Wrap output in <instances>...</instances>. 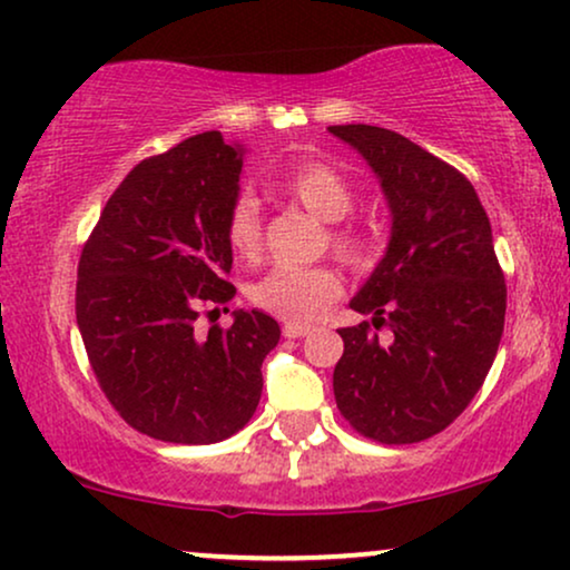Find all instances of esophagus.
Here are the masks:
<instances>
[{"label": "esophagus", "mask_w": 570, "mask_h": 570, "mask_svg": "<svg viewBox=\"0 0 570 570\" xmlns=\"http://www.w3.org/2000/svg\"><path fill=\"white\" fill-rule=\"evenodd\" d=\"M309 331H313V328H309V325L289 323V321H286V323H284V328H281V333H284L286 338H302V336H307Z\"/></svg>", "instance_id": "34e87169"}]
</instances>
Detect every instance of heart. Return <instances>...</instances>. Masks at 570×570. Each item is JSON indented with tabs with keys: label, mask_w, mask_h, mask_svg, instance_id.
Segmentation results:
<instances>
[{
	"label": "heart",
	"mask_w": 570,
	"mask_h": 570,
	"mask_svg": "<svg viewBox=\"0 0 570 570\" xmlns=\"http://www.w3.org/2000/svg\"><path fill=\"white\" fill-rule=\"evenodd\" d=\"M281 193L305 208L323 224H336L354 208V193L348 181L323 161H305L281 179ZM226 242L242 263H255L263 253V218L253 200H239L226 222ZM333 255L348 268L360 271L373 257V245L360 226L344 224L328 232ZM344 292V281L331 265L313 268H273L249 289V297L265 313L289 323H313Z\"/></svg>",
	"instance_id": "b5f03b06"
}]
</instances>
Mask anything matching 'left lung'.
I'll return each mask as SVG.
<instances>
[{"label": "left lung", "mask_w": 570, "mask_h": 570, "mask_svg": "<svg viewBox=\"0 0 570 570\" xmlns=\"http://www.w3.org/2000/svg\"><path fill=\"white\" fill-rule=\"evenodd\" d=\"M328 130L381 179L393 226L385 257L352 299L370 323L341 328L333 396L360 435L420 443L445 430L482 389L505 323V278L490 218L451 164L373 125Z\"/></svg>", "instance_id": "obj_1"}]
</instances>
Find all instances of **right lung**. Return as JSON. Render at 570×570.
<instances>
[{
  "instance_id": "right-lung-1",
  "label": "right lung",
  "mask_w": 570,
  "mask_h": 570,
  "mask_svg": "<svg viewBox=\"0 0 570 570\" xmlns=\"http://www.w3.org/2000/svg\"><path fill=\"white\" fill-rule=\"evenodd\" d=\"M242 158L222 132L146 158L82 245L75 315L90 367L121 420L164 443L208 445L245 428L281 336L257 309L216 323L237 292L226 222Z\"/></svg>"
}]
</instances>
